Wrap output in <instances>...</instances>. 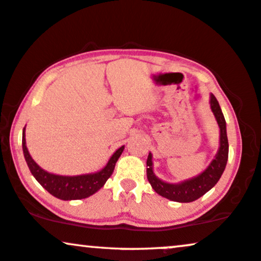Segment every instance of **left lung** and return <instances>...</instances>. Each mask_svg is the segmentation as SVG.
<instances>
[{"label": "left lung", "instance_id": "obj_1", "mask_svg": "<svg viewBox=\"0 0 261 261\" xmlns=\"http://www.w3.org/2000/svg\"><path fill=\"white\" fill-rule=\"evenodd\" d=\"M210 103L211 110H212L217 123H218L220 138L219 149L217 151L214 159L211 161V164L207 166V169L203 172L197 174L196 177L186 179L179 183L164 182L160 178L155 176L153 171V161H151L153 155H151V153L148 155L147 178L149 180L151 188L163 197H166V199L171 201H176V202H193V201L197 200L199 197L204 195L207 191L212 189L217 184V182L220 179V177H222L227 163V156H229V142H227L226 135V123L223 112L220 110L218 101H217V98L213 94H211Z\"/></svg>", "mask_w": 261, "mask_h": 261}]
</instances>
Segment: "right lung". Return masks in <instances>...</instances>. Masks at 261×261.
Masks as SVG:
<instances>
[{"label": "right lung", "mask_w": 261, "mask_h": 261, "mask_svg": "<svg viewBox=\"0 0 261 261\" xmlns=\"http://www.w3.org/2000/svg\"><path fill=\"white\" fill-rule=\"evenodd\" d=\"M124 146L117 149L110 158L103 169L94 173L78 174V176H60L43 170L30 155L25 140V127L22 130V151L32 176L53 196L60 200H81L91 196L101 189L113 173L115 164L123 153Z\"/></svg>", "instance_id": "add662e5"}]
</instances>
